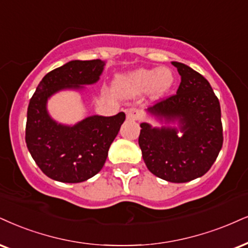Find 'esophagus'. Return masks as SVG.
<instances>
[{
  "label": "esophagus",
  "instance_id": "esophagus-1",
  "mask_svg": "<svg viewBox=\"0 0 248 248\" xmlns=\"http://www.w3.org/2000/svg\"><path fill=\"white\" fill-rule=\"evenodd\" d=\"M140 117V110L137 108H130L126 110V118L130 121H137Z\"/></svg>",
  "mask_w": 248,
  "mask_h": 248
}]
</instances>
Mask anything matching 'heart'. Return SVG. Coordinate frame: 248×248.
<instances>
[{
  "mask_svg": "<svg viewBox=\"0 0 248 248\" xmlns=\"http://www.w3.org/2000/svg\"><path fill=\"white\" fill-rule=\"evenodd\" d=\"M173 73L168 68L139 69L118 76L114 88L117 93L126 96L139 95L147 90L153 97H161L172 87Z\"/></svg>",
  "mask_w": 248,
  "mask_h": 248,
  "instance_id": "heart-1",
  "label": "heart"
}]
</instances>
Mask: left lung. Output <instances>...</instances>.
<instances>
[{"label": "left lung", "mask_w": 248, "mask_h": 248, "mask_svg": "<svg viewBox=\"0 0 248 248\" xmlns=\"http://www.w3.org/2000/svg\"><path fill=\"white\" fill-rule=\"evenodd\" d=\"M182 77L175 95L162 99L147 111L177 127L140 124L139 146L148 170L170 183H186L203 176L223 145L221 106L203 76L172 62Z\"/></svg>", "instance_id": "obj_1"}]
</instances>
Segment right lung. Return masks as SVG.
I'll list each match as a JSON object with an SVG mask.
<instances>
[{"mask_svg": "<svg viewBox=\"0 0 248 248\" xmlns=\"http://www.w3.org/2000/svg\"><path fill=\"white\" fill-rule=\"evenodd\" d=\"M105 62L71 61L48 72L31 97L25 141L33 160L49 178L81 183L105 166L111 142L125 121L124 112L105 117L90 116L73 126L56 123L47 111V101L56 92L99 80Z\"/></svg>", "mask_w": 248, "mask_h": 248, "instance_id": "add662e5", "label": "right lung"}]
</instances>
